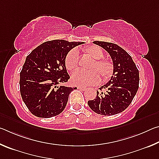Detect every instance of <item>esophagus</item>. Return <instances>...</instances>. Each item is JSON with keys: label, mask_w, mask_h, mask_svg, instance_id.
<instances>
[{"label": "esophagus", "mask_w": 159, "mask_h": 159, "mask_svg": "<svg viewBox=\"0 0 159 159\" xmlns=\"http://www.w3.org/2000/svg\"><path fill=\"white\" fill-rule=\"evenodd\" d=\"M78 89H79V90H80L84 91V90H87V88H85V87H83V86H79V87H78Z\"/></svg>", "instance_id": "34e87169"}]
</instances>
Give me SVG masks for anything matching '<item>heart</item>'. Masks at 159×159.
<instances>
[{
	"mask_svg": "<svg viewBox=\"0 0 159 159\" xmlns=\"http://www.w3.org/2000/svg\"><path fill=\"white\" fill-rule=\"evenodd\" d=\"M83 52L93 60L88 68L90 71H79L72 75L71 80L74 84L93 85L100 80L99 76L103 81H107L111 77L114 73V64L109 59L103 58L104 52L97 45H91L85 48ZM64 63L68 71H76L79 64V54L76 50L73 49L67 53Z\"/></svg>",
	"mask_w": 159,
	"mask_h": 159,
	"instance_id": "1",
	"label": "heart"
}]
</instances>
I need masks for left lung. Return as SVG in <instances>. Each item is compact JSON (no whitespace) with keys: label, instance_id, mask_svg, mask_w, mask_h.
Wrapping results in <instances>:
<instances>
[{"label":"left lung","instance_id":"left-lung-1","mask_svg":"<svg viewBox=\"0 0 159 159\" xmlns=\"http://www.w3.org/2000/svg\"><path fill=\"white\" fill-rule=\"evenodd\" d=\"M106 50L114 63L111 80L97 91L96 98L88 102L98 114L113 116L124 111L130 105L139 88V71L131 56L112 43L94 41Z\"/></svg>","mask_w":159,"mask_h":159}]
</instances>
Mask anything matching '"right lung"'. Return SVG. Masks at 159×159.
<instances>
[{
  "mask_svg": "<svg viewBox=\"0 0 159 159\" xmlns=\"http://www.w3.org/2000/svg\"><path fill=\"white\" fill-rule=\"evenodd\" d=\"M82 43L52 40L35 48L26 57L20 72V93L32 114L48 118L63 111L70 93L77 88L57 86L70 79L64 60L71 48Z\"/></svg>",
  "mask_w": 159,
  "mask_h": 159,
  "instance_id": "right-lung-1",
  "label": "right lung"
}]
</instances>
